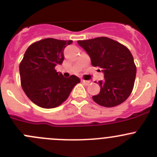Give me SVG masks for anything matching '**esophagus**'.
<instances>
[{
    "label": "esophagus",
    "instance_id": "obj_1",
    "mask_svg": "<svg viewBox=\"0 0 157 157\" xmlns=\"http://www.w3.org/2000/svg\"><path fill=\"white\" fill-rule=\"evenodd\" d=\"M82 82H83L84 84L86 85H89L90 83V81H89V80H82Z\"/></svg>",
    "mask_w": 157,
    "mask_h": 157
}]
</instances>
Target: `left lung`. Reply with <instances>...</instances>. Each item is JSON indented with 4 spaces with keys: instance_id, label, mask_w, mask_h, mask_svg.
I'll return each mask as SVG.
<instances>
[{
    "instance_id": "left-lung-1",
    "label": "left lung",
    "mask_w": 157,
    "mask_h": 157,
    "mask_svg": "<svg viewBox=\"0 0 157 157\" xmlns=\"http://www.w3.org/2000/svg\"><path fill=\"white\" fill-rule=\"evenodd\" d=\"M77 43L88 54L92 65L100 67L104 74L105 80L99 81L100 92L93 96L94 102L109 108L124 102L132 92L137 72L128 48L107 37L80 40Z\"/></svg>"
}]
</instances>
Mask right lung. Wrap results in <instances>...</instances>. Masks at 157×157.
I'll return each mask as SVG.
<instances>
[{
	"label": "right lung",
	"instance_id": "obj_1",
	"mask_svg": "<svg viewBox=\"0 0 157 157\" xmlns=\"http://www.w3.org/2000/svg\"><path fill=\"white\" fill-rule=\"evenodd\" d=\"M72 42L48 38L32 44L25 52L20 64L21 86L30 100L39 107L60 105L80 82L77 76L64 77L55 69L64 61V48Z\"/></svg>",
	"mask_w": 157,
	"mask_h": 157
}]
</instances>
